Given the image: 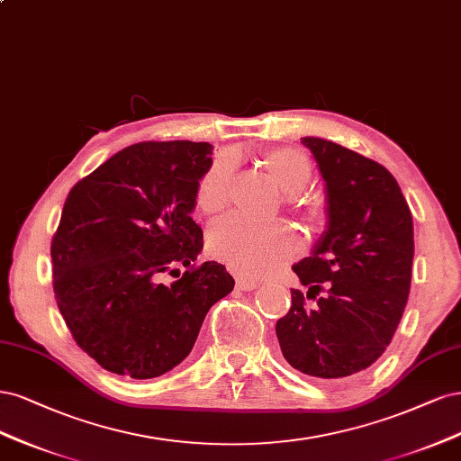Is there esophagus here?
I'll use <instances>...</instances> for the list:
<instances>
[{
    "label": "esophagus",
    "instance_id": "34e87169",
    "mask_svg": "<svg viewBox=\"0 0 461 461\" xmlns=\"http://www.w3.org/2000/svg\"><path fill=\"white\" fill-rule=\"evenodd\" d=\"M260 285L258 279H252L247 276H237L235 277V287L241 289V291H250V289H257Z\"/></svg>",
    "mask_w": 461,
    "mask_h": 461
}]
</instances>
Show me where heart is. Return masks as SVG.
Masks as SVG:
<instances>
[{"label": "heart", "instance_id": "obj_1", "mask_svg": "<svg viewBox=\"0 0 461 461\" xmlns=\"http://www.w3.org/2000/svg\"><path fill=\"white\" fill-rule=\"evenodd\" d=\"M260 165L272 180L287 193V203L310 224L321 226L325 221V204L320 197L301 195L312 177L310 158L291 149L276 147L260 155ZM230 158H214L195 184V204L203 214H218L228 206L231 193ZM296 249L294 233L287 224H255L243 218L220 220L209 231V250L218 260L226 262L237 274L264 276L285 264Z\"/></svg>", "mask_w": 461, "mask_h": 461}]
</instances>
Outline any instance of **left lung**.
Returning a JSON list of instances; mask_svg holds the SVG:
<instances>
[{
	"label": "left lung",
	"mask_w": 461,
	"mask_h": 461,
	"mask_svg": "<svg viewBox=\"0 0 461 461\" xmlns=\"http://www.w3.org/2000/svg\"><path fill=\"white\" fill-rule=\"evenodd\" d=\"M303 143L328 187L330 228L312 257L293 266L308 293L291 289L276 335L294 369L339 379L364 371L391 345L410 294L413 220L394 176L379 162L328 140Z\"/></svg>",
	"instance_id": "left-lung-1"
}]
</instances>
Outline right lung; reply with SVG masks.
<instances>
[{
	"label": "right lung",
	"mask_w": 461,
	"mask_h": 461,
	"mask_svg": "<svg viewBox=\"0 0 461 461\" xmlns=\"http://www.w3.org/2000/svg\"><path fill=\"white\" fill-rule=\"evenodd\" d=\"M211 155V143H133L68 191L51 240L53 291L77 345L103 369L167 374L231 293L226 266L195 264L203 230L191 211Z\"/></svg>",
	"instance_id": "obj_1"
}]
</instances>
